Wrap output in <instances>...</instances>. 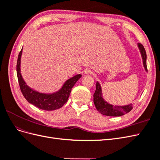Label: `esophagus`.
I'll list each match as a JSON object with an SVG mask.
<instances>
[{
  "instance_id": "obj_1",
  "label": "esophagus",
  "mask_w": 160,
  "mask_h": 160,
  "mask_svg": "<svg viewBox=\"0 0 160 160\" xmlns=\"http://www.w3.org/2000/svg\"><path fill=\"white\" fill-rule=\"evenodd\" d=\"M85 73L87 74V75H92V74L93 73V71H92V70H91L89 69H86L85 71Z\"/></svg>"
}]
</instances>
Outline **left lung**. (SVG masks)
Segmentation results:
<instances>
[{
  "mask_svg": "<svg viewBox=\"0 0 160 160\" xmlns=\"http://www.w3.org/2000/svg\"><path fill=\"white\" fill-rule=\"evenodd\" d=\"M138 47L141 51V54L143 59V66L145 69L147 71V64H146V52L144 49V47L142 44H138ZM93 102L95 105L96 109H98L99 113L101 114L108 115V116H117L123 115L127 113L133 109L132 104H129L125 106H116L112 105L108 103L102 98V93H101V88L99 82L96 83V89L93 94Z\"/></svg>",
  "mask_w": 160,
  "mask_h": 160,
  "instance_id": "left-lung-1",
  "label": "left lung"
}]
</instances>
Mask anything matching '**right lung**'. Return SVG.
<instances>
[{"label": "right lung", "instance_id": "right-lung-1", "mask_svg": "<svg viewBox=\"0 0 160 160\" xmlns=\"http://www.w3.org/2000/svg\"><path fill=\"white\" fill-rule=\"evenodd\" d=\"M22 51V49L19 52L18 56L17 73L19 86H20V89L23 96L25 97L28 103L43 110L52 111L61 108L68 100L71 89L76 82L81 78V75H77L67 80L62 86V88L55 93L45 94L34 91L26 85V83L24 81L21 74L20 67Z\"/></svg>", "mask_w": 160, "mask_h": 160}]
</instances>
